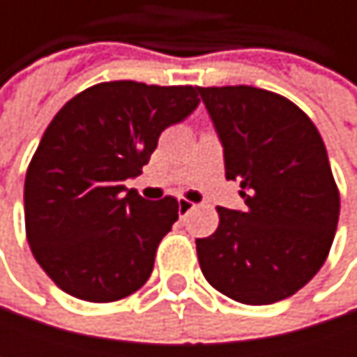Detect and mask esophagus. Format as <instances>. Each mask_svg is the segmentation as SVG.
<instances>
[{
  "instance_id": "1",
  "label": "esophagus",
  "mask_w": 357,
  "mask_h": 357,
  "mask_svg": "<svg viewBox=\"0 0 357 357\" xmlns=\"http://www.w3.org/2000/svg\"><path fill=\"white\" fill-rule=\"evenodd\" d=\"M192 208H196V204L194 202H190L188 198H179L178 200V211H179V217H185Z\"/></svg>"
}]
</instances>
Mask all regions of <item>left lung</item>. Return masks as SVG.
<instances>
[{
    "instance_id": "1",
    "label": "left lung",
    "mask_w": 357,
    "mask_h": 357,
    "mask_svg": "<svg viewBox=\"0 0 357 357\" xmlns=\"http://www.w3.org/2000/svg\"><path fill=\"white\" fill-rule=\"evenodd\" d=\"M246 211L217 206L219 227L196 240L204 279L223 296L264 306L302 289L324 264L339 190L312 119L254 86H200Z\"/></svg>"
}]
</instances>
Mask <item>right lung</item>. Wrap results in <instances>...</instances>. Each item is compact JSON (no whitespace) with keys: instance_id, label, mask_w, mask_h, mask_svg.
Listing matches in <instances>:
<instances>
[{"instance_id":"right-lung-1","label":"right lung","mask_w":357,"mask_h":357,"mask_svg":"<svg viewBox=\"0 0 357 357\" xmlns=\"http://www.w3.org/2000/svg\"><path fill=\"white\" fill-rule=\"evenodd\" d=\"M198 103V86L115 80L82 91L51 119L26 172L24 223L59 289L105 304L146 283L178 200H144L126 179L142 174L161 132Z\"/></svg>"}]
</instances>
